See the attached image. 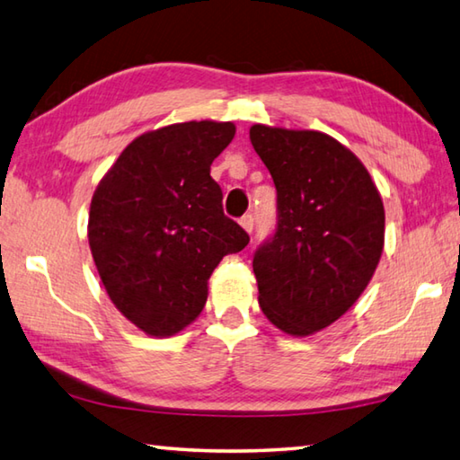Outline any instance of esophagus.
Instances as JSON below:
<instances>
[{
	"label": "esophagus",
	"instance_id": "esophagus-1",
	"mask_svg": "<svg viewBox=\"0 0 460 460\" xmlns=\"http://www.w3.org/2000/svg\"><path fill=\"white\" fill-rule=\"evenodd\" d=\"M240 226H243L246 232H252V228H254V216L252 214H246V216L240 217Z\"/></svg>",
	"mask_w": 460,
	"mask_h": 460
}]
</instances>
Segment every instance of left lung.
Instances as JSON below:
<instances>
[{"mask_svg":"<svg viewBox=\"0 0 460 460\" xmlns=\"http://www.w3.org/2000/svg\"><path fill=\"white\" fill-rule=\"evenodd\" d=\"M251 141L277 188V230L254 252L264 315L305 337L340 319L384 251V204L364 164L333 137L267 125Z\"/></svg>","mask_w":460,"mask_h":460,"instance_id":"8db88e82","label":"left lung"}]
</instances>
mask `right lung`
Here are the masks:
<instances>
[{"mask_svg":"<svg viewBox=\"0 0 460 460\" xmlns=\"http://www.w3.org/2000/svg\"><path fill=\"white\" fill-rule=\"evenodd\" d=\"M234 123L190 120L137 137L96 185L88 244L115 307L147 335L188 327L208 299V279L248 234L224 216L209 165Z\"/></svg>","mask_w":460,"mask_h":460,"instance_id":"right-lung-1","label":"right lung"}]
</instances>
